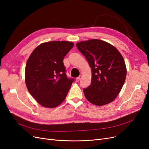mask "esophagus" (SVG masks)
<instances>
[{
    "mask_svg": "<svg viewBox=\"0 0 149 149\" xmlns=\"http://www.w3.org/2000/svg\"><path fill=\"white\" fill-rule=\"evenodd\" d=\"M81 77H82L81 76H79V77L76 78V82H78V81H79V80H80L81 79Z\"/></svg>",
    "mask_w": 149,
    "mask_h": 149,
    "instance_id": "esophagus-1",
    "label": "esophagus"
}]
</instances>
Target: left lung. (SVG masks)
<instances>
[{
  "label": "left lung",
  "instance_id": "obj_1",
  "mask_svg": "<svg viewBox=\"0 0 149 149\" xmlns=\"http://www.w3.org/2000/svg\"><path fill=\"white\" fill-rule=\"evenodd\" d=\"M76 47L91 68V84L83 89L86 98L96 106L114 101L123 86L127 74L120 52L112 45L97 39L78 42Z\"/></svg>",
  "mask_w": 149,
  "mask_h": 149
}]
</instances>
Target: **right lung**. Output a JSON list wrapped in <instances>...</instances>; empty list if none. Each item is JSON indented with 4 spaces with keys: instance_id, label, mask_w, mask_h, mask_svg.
Masks as SVG:
<instances>
[{
    "instance_id": "add662e5",
    "label": "right lung",
    "mask_w": 149,
    "mask_h": 149,
    "mask_svg": "<svg viewBox=\"0 0 149 149\" xmlns=\"http://www.w3.org/2000/svg\"><path fill=\"white\" fill-rule=\"evenodd\" d=\"M73 46L67 41L43 43L29 56L25 66L26 86L42 106L56 107L65 100L74 79L67 77L63 59Z\"/></svg>"
}]
</instances>
